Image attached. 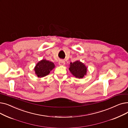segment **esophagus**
<instances>
[{
    "label": "esophagus",
    "mask_w": 128,
    "mask_h": 128,
    "mask_svg": "<svg viewBox=\"0 0 128 128\" xmlns=\"http://www.w3.org/2000/svg\"><path fill=\"white\" fill-rule=\"evenodd\" d=\"M65 64V62L64 61V60H60L58 62V64L60 66H64Z\"/></svg>",
    "instance_id": "1"
}]
</instances>
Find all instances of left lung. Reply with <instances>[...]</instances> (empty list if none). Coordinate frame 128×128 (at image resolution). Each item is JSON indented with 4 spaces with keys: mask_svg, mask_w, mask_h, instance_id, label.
Returning <instances> with one entry per match:
<instances>
[{
    "mask_svg": "<svg viewBox=\"0 0 128 128\" xmlns=\"http://www.w3.org/2000/svg\"><path fill=\"white\" fill-rule=\"evenodd\" d=\"M72 74L77 78H82L86 75L87 68L86 66L80 60L70 63L68 68Z\"/></svg>",
    "mask_w": 128,
    "mask_h": 128,
    "instance_id": "obj_1",
    "label": "left lung"
}]
</instances>
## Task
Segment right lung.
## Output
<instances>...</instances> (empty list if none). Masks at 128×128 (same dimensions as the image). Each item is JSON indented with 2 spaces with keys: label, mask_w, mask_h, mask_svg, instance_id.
I'll list each match as a JSON object with an SVG mask.
<instances>
[{
  "label": "right lung",
  "mask_w": 128,
  "mask_h": 128,
  "mask_svg": "<svg viewBox=\"0 0 128 128\" xmlns=\"http://www.w3.org/2000/svg\"><path fill=\"white\" fill-rule=\"evenodd\" d=\"M54 68L55 65L53 62L46 59H42L37 63L34 70L38 77L42 78L49 75L50 71Z\"/></svg>",
  "instance_id": "right-lung-1"
}]
</instances>
